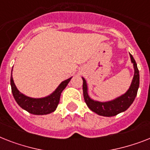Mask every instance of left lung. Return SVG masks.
<instances>
[{
    "mask_svg": "<svg viewBox=\"0 0 150 150\" xmlns=\"http://www.w3.org/2000/svg\"><path fill=\"white\" fill-rule=\"evenodd\" d=\"M130 57L135 69V74H134L132 82L128 91L115 100L108 102H99L90 99L88 95L86 82L84 78H82L83 80L82 89H83L85 102L92 111L95 112L96 114H99L100 116L112 117L115 116L121 112L125 111L132 105L137 95L138 89L139 86V71L138 69L137 64L132 54H130Z\"/></svg>",
    "mask_w": 150,
    "mask_h": 150,
    "instance_id": "obj_1",
    "label": "left lung"
}]
</instances>
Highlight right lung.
I'll list each match as a JSON object with an SVG mask.
<instances>
[{
  "mask_svg": "<svg viewBox=\"0 0 150 150\" xmlns=\"http://www.w3.org/2000/svg\"><path fill=\"white\" fill-rule=\"evenodd\" d=\"M71 79V78H69L68 79L61 82L53 93L44 98H31L21 93L15 86L13 81L12 75H11V86L15 101L22 109L25 110L30 114L43 115V114H50L56 110L60 101L61 93L65 89V87L67 86Z\"/></svg>",
  "mask_w": 150,
  "mask_h": 150,
  "instance_id": "obj_1",
  "label": "right lung"
}]
</instances>
